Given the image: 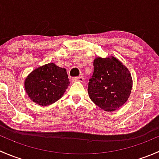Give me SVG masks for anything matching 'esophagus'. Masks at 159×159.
<instances>
[{"label": "esophagus", "mask_w": 159, "mask_h": 159, "mask_svg": "<svg viewBox=\"0 0 159 159\" xmlns=\"http://www.w3.org/2000/svg\"><path fill=\"white\" fill-rule=\"evenodd\" d=\"M72 81H79V82H83L84 81V78L83 77H75L72 78Z\"/></svg>", "instance_id": "1"}]
</instances>
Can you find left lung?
Returning <instances> with one entry per match:
<instances>
[{
	"label": "left lung",
	"mask_w": 159,
	"mask_h": 159,
	"mask_svg": "<svg viewBox=\"0 0 159 159\" xmlns=\"http://www.w3.org/2000/svg\"><path fill=\"white\" fill-rule=\"evenodd\" d=\"M89 81L90 98L105 111L122 106L129 99L133 84L129 70L114 56L94 58V74Z\"/></svg>",
	"instance_id": "8db88e82"
}]
</instances>
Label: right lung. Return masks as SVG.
Listing matches in <instances>:
<instances>
[{
    "label": "right lung",
    "instance_id": "right-lung-1",
    "mask_svg": "<svg viewBox=\"0 0 159 159\" xmlns=\"http://www.w3.org/2000/svg\"><path fill=\"white\" fill-rule=\"evenodd\" d=\"M69 84L66 69L48 63L30 72L25 80V89L32 102L47 106L59 100Z\"/></svg>",
    "mask_w": 159,
    "mask_h": 159
}]
</instances>
